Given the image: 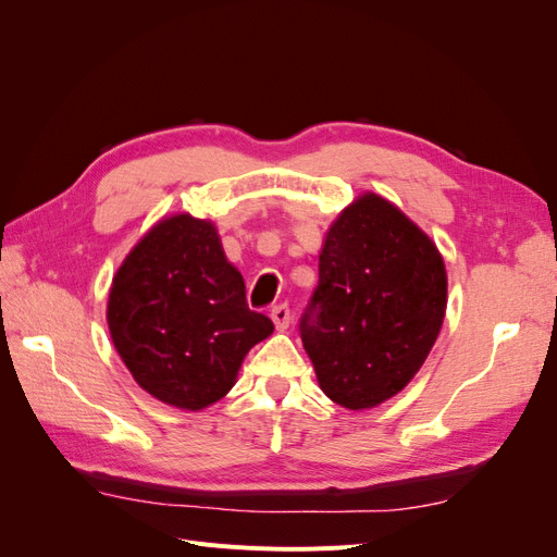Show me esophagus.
I'll return each mask as SVG.
<instances>
[{
    "label": "esophagus",
    "mask_w": 557,
    "mask_h": 557,
    "mask_svg": "<svg viewBox=\"0 0 557 557\" xmlns=\"http://www.w3.org/2000/svg\"><path fill=\"white\" fill-rule=\"evenodd\" d=\"M272 320H274V325L278 327V330H285L290 325V309H288V305H276L274 309H272Z\"/></svg>",
    "instance_id": "1"
}]
</instances>
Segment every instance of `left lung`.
Returning <instances> with one entry per match:
<instances>
[{"instance_id":"obj_1","label":"left lung","mask_w":557,"mask_h":557,"mask_svg":"<svg viewBox=\"0 0 557 557\" xmlns=\"http://www.w3.org/2000/svg\"><path fill=\"white\" fill-rule=\"evenodd\" d=\"M444 313L440 250L391 201L367 193L327 232L299 336L323 393L356 411L413 379Z\"/></svg>"}]
</instances>
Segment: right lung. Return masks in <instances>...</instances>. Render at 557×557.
Segmentation results:
<instances>
[{
  "label": "right lung",
  "instance_id": "add662e5",
  "mask_svg": "<svg viewBox=\"0 0 557 557\" xmlns=\"http://www.w3.org/2000/svg\"><path fill=\"white\" fill-rule=\"evenodd\" d=\"M107 320L115 350L146 393L199 411L227 395L246 352L274 332L215 227L181 213L158 223L117 269Z\"/></svg>",
  "mask_w": 557,
  "mask_h": 557
}]
</instances>
